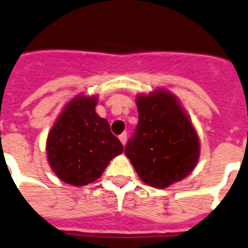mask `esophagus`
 <instances>
[{"instance_id": "1", "label": "esophagus", "mask_w": 248, "mask_h": 248, "mask_svg": "<svg viewBox=\"0 0 248 248\" xmlns=\"http://www.w3.org/2000/svg\"><path fill=\"white\" fill-rule=\"evenodd\" d=\"M118 139H120V141L122 142V145H126V142H127V133L126 132H124V133H121V135H120V137H118Z\"/></svg>"}]
</instances>
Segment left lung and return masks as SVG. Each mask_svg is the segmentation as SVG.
<instances>
[{
	"mask_svg": "<svg viewBox=\"0 0 248 248\" xmlns=\"http://www.w3.org/2000/svg\"><path fill=\"white\" fill-rule=\"evenodd\" d=\"M139 124L124 154L146 185L167 188L185 180L200 160L199 133L176 94L156 88L136 96Z\"/></svg>",
	"mask_w": 248,
	"mask_h": 248,
	"instance_id": "obj_1",
	"label": "left lung"
}]
</instances>
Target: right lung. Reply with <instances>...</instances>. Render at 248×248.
Segmentation results:
<instances>
[{"instance_id": "1", "label": "right lung", "mask_w": 248, "mask_h": 248, "mask_svg": "<svg viewBox=\"0 0 248 248\" xmlns=\"http://www.w3.org/2000/svg\"><path fill=\"white\" fill-rule=\"evenodd\" d=\"M97 94H76L64 105L47 135V161L64 184H92L109 161L124 152L106 118L97 115Z\"/></svg>"}]
</instances>
